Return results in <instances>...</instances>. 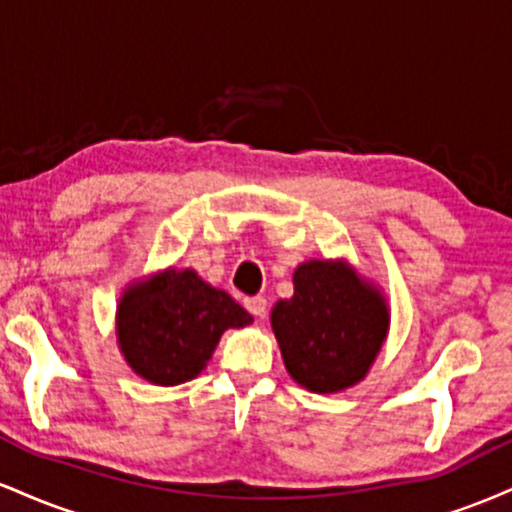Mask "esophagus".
I'll list each match as a JSON object with an SVG mask.
<instances>
[{"instance_id": "1", "label": "esophagus", "mask_w": 512, "mask_h": 512, "mask_svg": "<svg viewBox=\"0 0 512 512\" xmlns=\"http://www.w3.org/2000/svg\"><path fill=\"white\" fill-rule=\"evenodd\" d=\"M245 308L250 310V315L264 317V313H267V298H262V296L245 298Z\"/></svg>"}]
</instances>
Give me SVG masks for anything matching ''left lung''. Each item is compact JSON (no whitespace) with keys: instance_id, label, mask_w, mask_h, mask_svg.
<instances>
[{"instance_id":"1","label":"left lung","mask_w":512,"mask_h":512,"mask_svg":"<svg viewBox=\"0 0 512 512\" xmlns=\"http://www.w3.org/2000/svg\"><path fill=\"white\" fill-rule=\"evenodd\" d=\"M387 305L339 262L310 260L293 274V298L272 310L286 370L310 392H339L368 373L387 334Z\"/></svg>"}]
</instances>
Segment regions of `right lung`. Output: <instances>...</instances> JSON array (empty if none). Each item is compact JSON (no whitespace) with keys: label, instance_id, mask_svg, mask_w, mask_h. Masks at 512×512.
<instances>
[{"label":"right lung","instance_id":"obj_1","mask_svg":"<svg viewBox=\"0 0 512 512\" xmlns=\"http://www.w3.org/2000/svg\"><path fill=\"white\" fill-rule=\"evenodd\" d=\"M252 317L192 269H168L132 286L117 308V339L134 373L154 385L197 378L228 327Z\"/></svg>","mask_w":512,"mask_h":512}]
</instances>
